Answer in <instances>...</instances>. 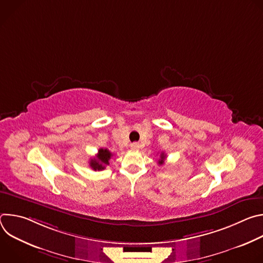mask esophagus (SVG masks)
I'll list each match as a JSON object with an SVG mask.
<instances>
[{"mask_svg": "<svg viewBox=\"0 0 263 263\" xmlns=\"http://www.w3.org/2000/svg\"><path fill=\"white\" fill-rule=\"evenodd\" d=\"M131 148L132 149H138L139 148V143H137V142L131 143Z\"/></svg>", "mask_w": 263, "mask_h": 263, "instance_id": "esophagus-1", "label": "esophagus"}]
</instances>
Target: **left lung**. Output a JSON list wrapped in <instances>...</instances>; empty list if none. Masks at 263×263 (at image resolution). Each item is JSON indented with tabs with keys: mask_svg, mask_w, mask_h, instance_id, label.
Masks as SVG:
<instances>
[{
	"mask_svg": "<svg viewBox=\"0 0 263 263\" xmlns=\"http://www.w3.org/2000/svg\"><path fill=\"white\" fill-rule=\"evenodd\" d=\"M164 159H165V154H164V153H161V154H160V159H159L158 163H159L160 165H161V164H163Z\"/></svg>",
	"mask_w": 263,
	"mask_h": 263,
	"instance_id": "8db88e82",
	"label": "left lung"
}]
</instances>
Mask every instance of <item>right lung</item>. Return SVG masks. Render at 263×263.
I'll return each instance as SVG.
<instances>
[{"label": "right lung", "instance_id": "1", "mask_svg": "<svg viewBox=\"0 0 263 263\" xmlns=\"http://www.w3.org/2000/svg\"><path fill=\"white\" fill-rule=\"evenodd\" d=\"M112 154L109 152V149L100 148L96 157L90 159L89 165L93 171H102L106 167V165L109 164V160Z\"/></svg>", "mask_w": 263, "mask_h": 263}]
</instances>
